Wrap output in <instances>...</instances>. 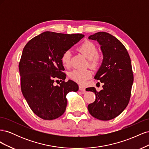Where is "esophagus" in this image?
Instances as JSON below:
<instances>
[{
	"mask_svg": "<svg viewBox=\"0 0 149 149\" xmlns=\"http://www.w3.org/2000/svg\"><path fill=\"white\" fill-rule=\"evenodd\" d=\"M79 91L82 92L83 94H84L86 92V88H85V87L83 86H79Z\"/></svg>",
	"mask_w": 149,
	"mask_h": 149,
	"instance_id": "34e87169",
	"label": "esophagus"
}]
</instances>
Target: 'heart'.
Here are the masks:
<instances>
[{"label": "heart", "instance_id": "b5f03b06", "mask_svg": "<svg viewBox=\"0 0 149 149\" xmlns=\"http://www.w3.org/2000/svg\"><path fill=\"white\" fill-rule=\"evenodd\" d=\"M78 50L89 60V64L93 67H96L100 64V58L97 55V49L95 45L91 42H84L78 48ZM71 53L70 50L65 51L61 56V63L65 67H69ZM93 73L88 70H74L71 71L69 77L77 83L83 84L91 77Z\"/></svg>", "mask_w": 149, "mask_h": 149}]
</instances>
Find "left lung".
<instances>
[{"mask_svg":"<svg viewBox=\"0 0 149 149\" xmlns=\"http://www.w3.org/2000/svg\"><path fill=\"white\" fill-rule=\"evenodd\" d=\"M88 38L101 46L103 59L94 78L104 85L99 92L94 87L88 89L96 95L88 109L94 118L109 120L122 113L129 104L134 81L131 61L124 45L112 35L102 31Z\"/></svg>","mask_w":149,"mask_h":149,"instance_id":"left-lung-1","label":"left lung"}]
</instances>
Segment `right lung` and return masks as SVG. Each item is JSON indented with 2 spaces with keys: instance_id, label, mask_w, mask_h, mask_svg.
I'll list each match as a JSON object with an SVG mask.
<instances>
[{
  "instance_id": "obj_1",
  "label": "right lung",
  "mask_w": 149,
  "mask_h": 149,
  "mask_svg": "<svg viewBox=\"0 0 149 149\" xmlns=\"http://www.w3.org/2000/svg\"><path fill=\"white\" fill-rule=\"evenodd\" d=\"M84 37L83 34H64L45 31L26 44L20 61L22 94L30 109L39 118L53 120L64 113L66 94L78 91L72 80L54 86L55 78L65 80L61 56Z\"/></svg>"
}]
</instances>
